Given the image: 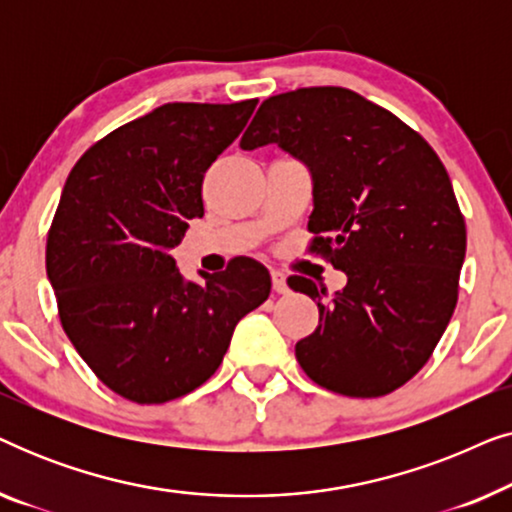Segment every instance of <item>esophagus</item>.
Listing matches in <instances>:
<instances>
[{"label":"esophagus","instance_id":"1","mask_svg":"<svg viewBox=\"0 0 512 512\" xmlns=\"http://www.w3.org/2000/svg\"><path fill=\"white\" fill-rule=\"evenodd\" d=\"M272 289H275L277 293H286L289 291V286H286V275L284 272H279V270H272Z\"/></svg>","mask_w":512,"mask_h":512}]
</instances>
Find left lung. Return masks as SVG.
Returning <instances> with one entry per match:
<instances>
[{
	"label": "left lung",
	"instance_id": "8db88e82",
	"mask_svg": "<svg viewBox=\"0 0 512 512\" xmlns=\"http://www.w3.org/2000/svg\"><path fill=\"white\" fill-rule=\"evenodd\" d=\"M268 144L310 170V249L347 275L331 303L312 279L289 277L319 298L300 368L335 394H391L429 361L457 305L466 223L445 165L401 118L335 86L268 97L240 146Z\"/></svg>",
	"mask_w": 512,
	"mask_h": 512
}]
</instances>
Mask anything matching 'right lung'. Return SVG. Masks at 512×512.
<instances>
[{
	"label": "right lung",
	"instance_id": "1",
	"mask_svg": "<svg viewBox=\"0 0 512 512\" xmlns=\"http://www.w3.org/2000/svg\"><path fill=\"white\" fill-rule=\"evenodd\" d=\"M256 104H163L90 146L62 188L46 242L62 328L132 403H167L205 384L237 321L270 296V272L254 258L200 272L198 284L172 256L205 214V172Z\"/></svg>",
	"mask_w": 512,
	"mask_h": 512
}]
</instances>
